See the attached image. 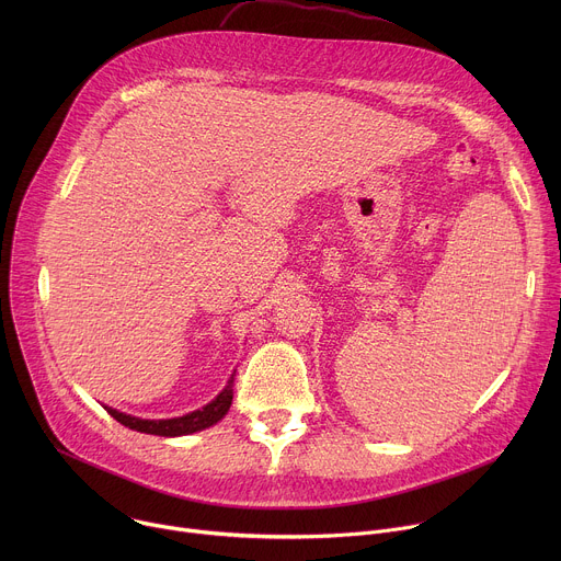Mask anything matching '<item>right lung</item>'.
Masks as SVG:
<instances>
[{"mask_svg":"<svg viewBox=\"0 0 561 561\" xmlns=\"http://www.w3.org/2000/svg\"><path fill=\"white\" fill-rule=\"evenodd\" d=\"M232 377L228 379L226 388L213 399L210 404H206L204 409L199 411H193L184 417H173V420H139V417H133V415H126V413H119L115 409H108V415L115 417L119 424L128 426L130 431H137V433H148V435H159V437H180V435H191V433H197V431H204L213 424H217L230 409L232 404Z\"/></svg>","mask_w":561,"mask_h":561,"instance_id":"1","label":"right lung"}]
</instances>
